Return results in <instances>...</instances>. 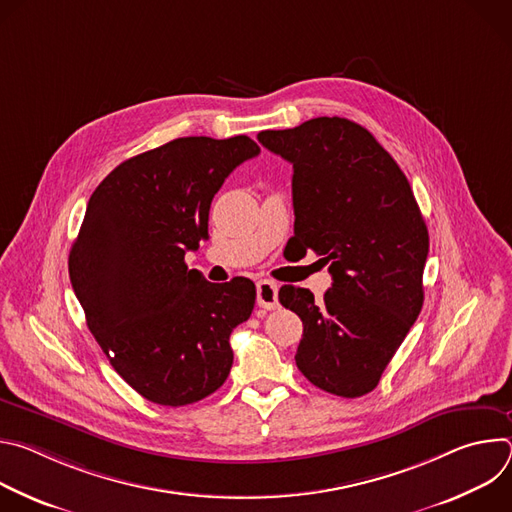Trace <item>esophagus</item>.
<instances>
[{"label":"esophagus","instance_id":"34e87169","mask_svg":"<svg viewBox=\"0 0 512 512\" xmlns=\"http://www.w3.org/2000/svg\"><path fill=\"white\" fill-rule=\"evenodd\" d=\"M277 283L269 281V279H261L257 281V304L259 308H265V310H273L279 306V300H277Z\"/></svg>","mask_w":512,"mask_h":512}]
</instances>
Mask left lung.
Wrapping results in <instances>:
<instances>
[{
	"label": "left lung",
	"mask_w": 512,
	"mask_h": 512,
	"mask_svg": "<svg viewBox=\"0 0 512 512\" xmlns=\"http://www.w3.org/2000/svg\"><path fill=\"white\" fill-rule=\"evenodd\" d=\"M259 143L294 164V241L330 263L316 302L283 285L281 306L302 318V375L338 397L371 393L423 306L427 227L413 190L371 131L344 117L261 131Z\"/></svg>",
	"instance_id": "left-lung-1"
}]
</instances>
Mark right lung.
Masks as SVG:
<instances>
[{
    "mask_svg": "<svg viewBox=\"0 0 512 512\" xmlns=\"http://www.w3.org/2000/svg\"><path fill=\"white\" fill-rule=\"evenodd\" d=\"M259 152L247 135L178 137L119 164L87 204L70 283L111 367L152 403H196L231 373L229 338L253 312L255 285L210 283L184 255L208 237L225 178Z\"/></svg>",
    "mask_w": 512,
    "mask_h": 512,
    "instance_id": "add662e5",
    "label": "right lung"
}]
</instances>
